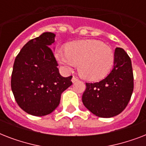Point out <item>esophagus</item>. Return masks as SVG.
<instances>
[{
  "label": "esophagus",
  "instance_id": "obj_1",
  "mask_svg": "<svg viewBox=\"0 0 146 146\" xmlns=\"http://www.w3.org/2000/svg\"><path fill=\"white\" fill-rule=\"evenodd\" d=\"M76 81H78V79L76 77H75V76H73V78H72V82L74 83V82H76Z\"/></svg>",
  "mask_w": 146,
  "mask_h": 146
}]
</instances>
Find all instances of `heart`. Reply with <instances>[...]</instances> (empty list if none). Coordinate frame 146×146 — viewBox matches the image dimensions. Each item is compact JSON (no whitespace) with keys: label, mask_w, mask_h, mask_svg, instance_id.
Here are the masks:
<instances>
[{"label":"heart","mask_w":146,"mask_h":146,"mask_svg":"<svg viewBox=\"0 0 146 146\" xmlns=\"http://www.w3.org/2000/svg\"><path fill=\"white\" fill-rule=\"evenodd\" d=\"M55 57L66 70H70L78 64L80 75L89 81L104 79L114 63L113 50L103 42L94 39L70 42L66 50L56 49Z\"/></svg>","instance_id":"1"}]
</instances>
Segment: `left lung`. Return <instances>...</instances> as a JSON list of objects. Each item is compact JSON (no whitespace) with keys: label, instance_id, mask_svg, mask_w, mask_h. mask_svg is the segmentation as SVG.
<instances>
[{"label":"left lung","instance_id":"left-lung-1","mask_svg":"<svg viewBox=\"0 0 146 146\" xmlns=\"http://www.w3.org/2000/svg\"><path fill=\"white\" fill-rule=\"evenodd\" d=\"M86 85L82 100L89 111L104 118L121 113L127 106L133 91L131 60L126 51L117 48L111 73L100 82Z\"/></svg>","mask_w":146,"mask_h":146}]
</instances>
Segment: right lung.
<instances>
[{
	"mask_svg": "<svg viewBox=\"0 0 146 146\" xmlns=\"http://www.w3.org/2000/svg\"><path fill=\"white\" fill-rule=\"evenodd\" d=\"M55 34L44 33L29 41L15 59L11 89L20 108L31 115H48L59 105L62 92L72 85L63 77L50 47Z\"/></svg>",
	"mask_w": 146,
	"mask_h": 146,
	"instance_id": "obj_1",
	"label": "right lung"
}]
</instances>
